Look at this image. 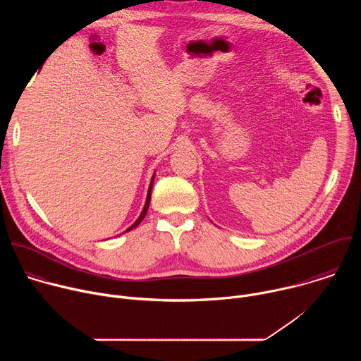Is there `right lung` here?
<instances>
[{
	"instance_id": "obj_1",
	"label": "right lung",
	"mask_w": 361,
	"mask_h": 361,
	"mask_svg": "<svg viewBox=\"0 0 361 361\" xmlns=\"http://www.w3.org/2000/svg\"><path fill=\"white\" fill-rule=\"evenodd\" d=\"M154 177H156V173L152 174V178H151V183H149V187H148V192H147V200H145V204H144V209H142V212H141V214H140V217L135 220V223L131 226V227H128L124 233H127V231H130V230H133V228H135L142 220H144V217H145V214H147V210H148V205H149V200H151V190H152V183H154ZM123 233V234H124Z\"/></svg>"
}]
</instances>
